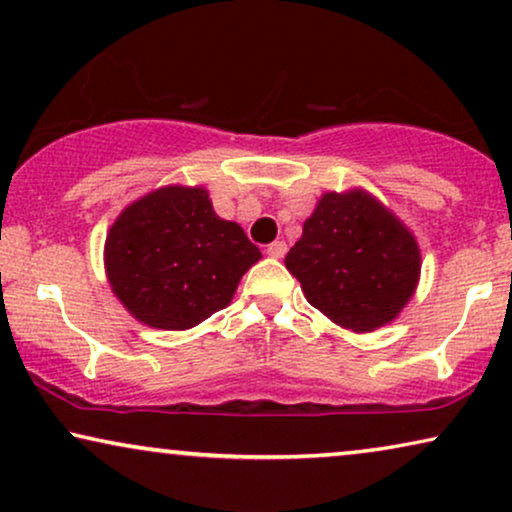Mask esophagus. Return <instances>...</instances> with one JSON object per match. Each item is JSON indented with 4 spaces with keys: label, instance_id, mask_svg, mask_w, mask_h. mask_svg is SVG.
<instances>
[{
    "label": "esophagus",
    "instance_id": "34e87169",
    "mask_svg": "<svg viewBox=\"0 0 512 512\" xmlns=\"http://www.w3.org/2000/svg\"><path fill=\"white\" fill-rule=\"evenodd\" d=\"M284 254H286V242L277 240V242L268 244V256L270 258H284Z\"/></svg>",
    "mask_w": 512,
    "mask_h": 512
}]
</instances>
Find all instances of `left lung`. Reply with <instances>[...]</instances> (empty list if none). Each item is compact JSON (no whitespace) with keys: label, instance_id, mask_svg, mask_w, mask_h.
Wrapping results in <instances>:
<instances>
[{"label":"left lung","instance_id":"obj_1","mask_svg":"<svg viewBox=\"0 0 512 512\" xmlns=\"http://www.w3.org/2000/svg\"><path fill=\"white\" fill-rule=\"evenodd\" d=\"M284 263L307 303L356 333L394 321L422 270L415 235L361 188L321 195Z\"/></svg>","mask_w":512,"mask_h":512}]
</instances>
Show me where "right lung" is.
Wrapping results in <instances>:
<instances>
[{
    "mask_svg": "<svg viewBox=\"0 0 512 512\" xmlns=\"http://www.w3.org/2000/svg\"><path fill=\"white\" fill-rule=\"evenodd\" d=\"M258 258L244 230L216 216L202 186L144 195L104 242L111 291L137 321L163 331H186L223 310Z\"/></svg>",
    "mask_w": 512,
    "mask_h": 512,
    "instance_id": "1",
    "label": "right lung"
}]
</instances>
